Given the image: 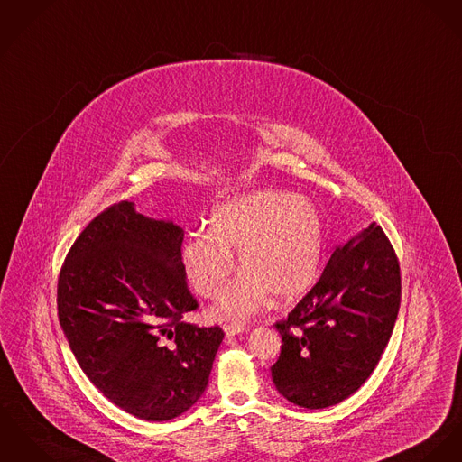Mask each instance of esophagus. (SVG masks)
<instances>
[{
	"instance_id": "esophagus-1",
	"label": "esophagus",
	"mask_w": 462,
	"mask_h": 462,
	"mask_svg": "<svg viewBox=\"0 0 462 462\" xmlns=\"http://www.w3.org/2000/svg\"><path fill=\"white\" fill-rule=\"evenodd\" d=\"M245 328L242 327V325H226L224 327V332H226V336L227 337H235L238 336V334H242Z\"/></svg>"
}]
</instances>
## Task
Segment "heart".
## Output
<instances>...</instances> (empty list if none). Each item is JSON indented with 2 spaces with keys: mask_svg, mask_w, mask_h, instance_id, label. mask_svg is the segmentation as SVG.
I'll return each mask as SVG.
<instances>
[{
  "mask_svg": "<svg viewBox=\"0 0 462 462\" xmlns=\"http://www.w3.org/2000/svg\"><path fill=\"white\" fill-rule=\"evenodd\" d=\"M238 251L244 272L213 309L218 319L245 321L270 293L293 301L307 293L319 273L325 251L323 220L312 201L293 192L257 189L218 203L210 229H198L181 247V263L194 291L222 293Z\"/></svg>",
  "mask_w": 462,
  "mask_h": 462,
  "instance_id": "obj_1",
  "label": "heart"
}]
</instances>
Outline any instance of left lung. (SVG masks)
Here are the masks:
<instances>
[{"mask_svg":"<svg viewBox=\"0 0 462 462\" xmlns=\"http://www.w3.org/2000/svg\"><path fill=\"white\" fill-rule=\"evenodd\" d=\"M401 305L395 251L371 224L337 247L319 281L275 325L277 390L296 406L323 410L355 393L378 365Z\"/></svg>","mask_w":462,"mask_h":462,"instance_id":"8db88e82","label":"left lung"}]
</instances>
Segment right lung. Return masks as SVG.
I'll use <instances>...</instances> for the list:
<instances>
[{"mask_svg":"<svg viewBox=\"0 0 462 462\" xmlns=\"http://www.w3.org/2000/svg\"><path fill=\"white\" fill-rule=\"evenodd\" d=\"M183 229L122 201L97 215L61 266L58 318L88 379L118 408L164 421L203 395L218 327L183 321L198 301L181 263Z\"/></svg>","mask_w":462,"mask_h":462,"instance_id":"right-lung-1","label":"right lung"}]
</instances>
